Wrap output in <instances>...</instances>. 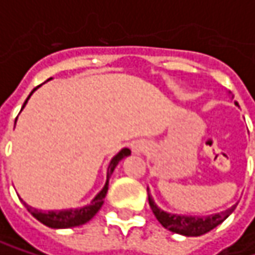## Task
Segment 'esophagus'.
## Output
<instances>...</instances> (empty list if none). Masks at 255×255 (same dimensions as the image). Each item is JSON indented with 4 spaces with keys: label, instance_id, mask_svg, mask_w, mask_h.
<instances>
[{
    "label": "esophagus",
    "instance_id": "obj_1",
    "mask_svg": "<svg viewBox=\"0 0 255 255\" xmlns=\"http://www.w3.org/2000/svg\"><path fill=\"white\" fill-rule=\"evenodd\" d=\"M146 150V144L143 141H137L134 146H132V152L134 153H143Z\"/></svg>",
    "mask_w": 255,
    "mask_h": 255
}]
</instances>
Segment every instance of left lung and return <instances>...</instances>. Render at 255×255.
<instances>
[{
    "mask_svg": "<svg viewBox=\"0 0 255 255\" xmlns=\"http://www.w3.org/2000/svg\"><path fill=\"white\" fill-rule=\"evenodd\" d=\"M147 196H149V205H150L152 213L155 214L156 220L165 229L171 230V232L178 233V235H184V236H201V235L213 230L216 226L223 223L233 213V210L236 208V205H233L226 211L211 214V216H202V217H199V216H181V214H171V213L161 210L155 204V201L152 199V196L149 193V187H147Z\"/></svg>",
    "mask_w": 255,
    "mask_h": 255,
    "instance_id": "obj_1",
    "label": "left lung"
}]
</instances>
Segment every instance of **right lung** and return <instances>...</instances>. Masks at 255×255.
Masks as SVG:
<instances>
[{
  "mask_svg": "<svg viewBox=\"0 0 255 255\" xmlns=\"http://www.w3.org/2000/svg\"><path fill=\"white\" fill-rule=\"evenodd\" d=\"M38 87H39V85H38ZM38 87H36V88H38ZM36 88H33V90L30 91V94L27 96V99H26L25 103H23V108H25V105L27 103L29 97L32 96V93H33ZM23 108H22V109H23ZM129 153H131V150L127 149V147H124L123 150H120V152L112 158V161H111V164H109V167H108V178H106V183H105L103 189L96 195V198H94L88 205H85V207H82V208H75V210L71 208V210H59V211H47V213H45V211H41V210H36V208L29 207L25 201H22V202L25 204L27 211H29L38 222H41L42 225H45V226H48V228H53V229H68V228L81 226V225L90 222V220L97 214V211L102 208L103 201H105V196H106V193H108L109 178L112 176L115 167L118 165V162H120L123 158L128 156Z\"/></svg>",
  "mask_w": 255,
  "mask_h": 255,
  "instance_id": "obj_1",
  "label": "right lung"
}]
</instances>
